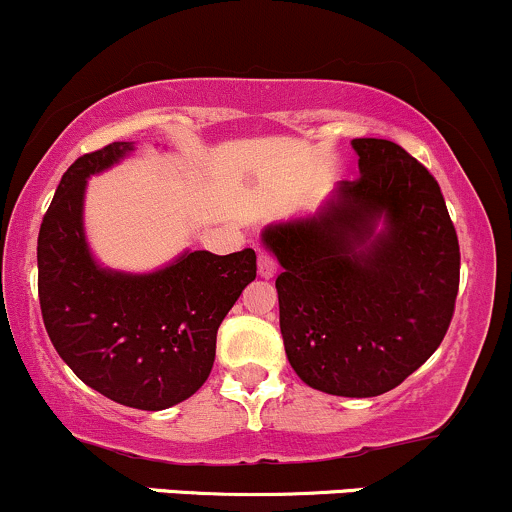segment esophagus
<instances>
[{
    "instance_id": "obj_1",
    "label": "esophagus",
    "mask_w": 512,
    "mask_h": 512,
    "mask_svg": "<svg viewBox=\"0 0 512 512\" xmlns=\"http://www.w3.org/2000/svg\"><path fill=\"white\" fill-rule=\"evenodd\" d=\"M278 271V263L268 251H258V276L261 278H273Z\"/></svg>"
}]
</instances>
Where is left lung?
Listing matches in <instances>:
<instances>
[{
	"instance_id": "left-lung-1",
	"label": "left lung",
	"mask_w": 512,
	"mask_h": 512,
	"mask_svg": "<svg viewBox=\"0 0 512 512\" xmlns=\"http://www.w3.org/2000/svg\"><path fill=\"white\" fill-rule=\"evenodd\" d=\"M359 178L315 217L273 224L263 241L280 334L310 388L344 398L393 390L442 344L459 293V239L434 175L403 146L354 139ZM387 219V232L373 235Z\"/></svg>"
}]
</instances>
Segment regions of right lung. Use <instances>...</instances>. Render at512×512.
<instances>
[{"label": "right lung", "mask_w": 512, "mask_h": 512, "mask_svg": "<svg viewBox=\"0 0 512 512\" xmlns=\"http://www.w3.org/2000/svg\"><path fill=\"white\" fill-rule=\"evenodd\" d=\"M131 148L114 141L65 170L38 232V300L48 337L82 383L126 408L166 410L210 376L217 329L256 278V254L188 251L148 276L97 266L82 232L85 183Z\"/></svg>", "instance_id": "obj_1"}]
</instances>
